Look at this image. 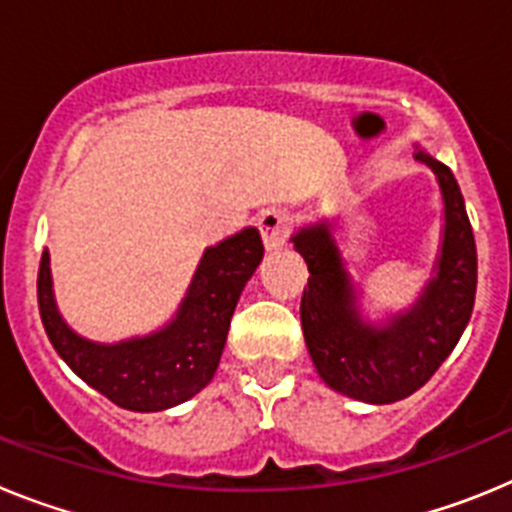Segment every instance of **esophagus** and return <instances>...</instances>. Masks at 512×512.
<instances>
[{
	"instance_id": "34e87169",
	"label": "esophagus",
	"mask_w": 512,
	"mask_h": 512,
	"mask_svg": "<svg viewBox=\"0 0 512 512\" xmlns=\"http://www.w3.org/2000/svg\"><path fill=\"white\" fill-rule=\"evenodd\" d=\"M292 215L287 210H279V207H271V210H264L259 215V230L261 238H264L266 248H277L282 246L284 241L292 233Z\"/></svg>"
}]
</instances>
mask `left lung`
Here are the masks:
<instances>
[{
    "label": "left lung",
    "instance_id": "1",
    "mask_svg": "<svg viewBox=\"0 0 512 512\" xmlns=\"http://www.w3.org/2000/svg\"><path fill=\"white\" fill-rule=\"evenodd\" d=\"M415 158L436 174L446 228L436 279L410 312L384 328L364 323L330 225H312L292 238L310 271L300 318L312 364L328 387L372 405L413 395L436 374L467 328L477 295V246L459 184L449 166L425 151Z\"/></svg>",
    "mask_w": 512,
    "mask_h": 512
}]
</instances>
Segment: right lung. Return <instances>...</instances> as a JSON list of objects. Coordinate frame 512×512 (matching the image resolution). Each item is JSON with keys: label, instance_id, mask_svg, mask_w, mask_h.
<instances>
[{"label": "right lung", "instance_id": "1", "mask_svg": "<svg viewBox=\"0 0 512 512\" xmlns=\"http://www.w3.org/2000/svg\"><path fill=\"white\" fill-rule=\"evenodd\" d=\"M264 259L256 228L207 248L176 318L153 336L102 346L76 336L53 302L48 251L40 256L38 307L53 348L89 387L125 410L174 408L205 387L220 364L230 318L243 287Z\"/></svg>", "mask_w": 512, "mask_h": 512}]
</instances>
